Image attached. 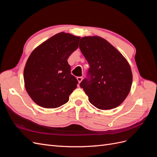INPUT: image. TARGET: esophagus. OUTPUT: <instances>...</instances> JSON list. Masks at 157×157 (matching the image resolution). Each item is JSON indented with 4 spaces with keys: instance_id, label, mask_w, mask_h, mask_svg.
Instances as JSON below:
<instances>
[{
    "instance_id": "1",
    "label": "esophagus",
    "mask_w": 157,
    "mask_h": 157,
    "mask_svg": "<svg viewBox=\"0 0 157 157\" xmlns=\"http://www.w3.org/2000/svg\"><path fill=\"white\" fill-rule=\"evenodd\" d=\"M77 78V80H78V81L79 83H80V82H81L82 80V77H78Z\"/></svg>"
}]
</instances>
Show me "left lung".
<instances>
[{"instance_id": "8db88e82", "label": "left lung", "mask_w": 157, "mask_h": 157, "mask_svg": "<svg viewBox=\"0 0 157 157\" xmlns=\"http://www.w3.org/2000/svg\"><path fill=\"white\" fill-rule=\"evenodd\" d=\"M79 48L90 65L87 78L80 84L89 101L102 110L118 107L124 101L132 86L129 63L101 37H82Z\"/></svg>"}]
</instances>
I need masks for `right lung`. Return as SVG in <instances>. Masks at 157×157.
<instances>
[{"mask_svg":"<svg viewBox=\"0 0 157 157\" xmlns=\"http://www.w3.org/2000/svg\"><path fill=\"white\" fill-rule=\"evenodd\" d=\"M80 37L63 32L52 36L32 52L23 71L25 89L37 105L59 107L69 101L78 82L67 62Z\"/></svg>","mask_w":157,"mask_h":157,"instance_id":"add662e5","label":"right lung"}]
</instances>
